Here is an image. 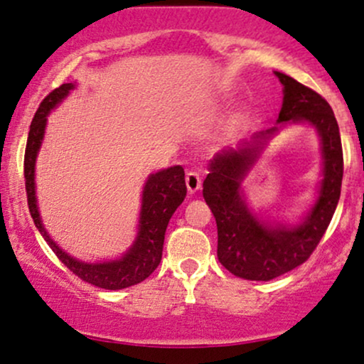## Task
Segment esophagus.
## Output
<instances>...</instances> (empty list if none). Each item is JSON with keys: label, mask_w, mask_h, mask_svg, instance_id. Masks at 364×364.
I'll return each mask as SVG.
<instances>
[{"label": "esophagus", "mask_w": 364, "mask_h": 364, "mask_svg": "<svg viewBox=\"0 0 364 364\" xmlns=\"http://www.w3.org/2000/svg\"><path fill=\"white\" fill-rule=\"evenodd\" d=\"M202 186V176L196 171H188L186 173V188L188 193H195V191L200 190Z\"/></svg>", "instance_id": "esophagus-1"}]
</instances>
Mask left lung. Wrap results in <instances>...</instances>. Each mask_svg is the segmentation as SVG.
Masks as SVG:
<instances>
[{
    "mask_svg": "<svg viewBox=\"0 0 364 364\" xmlns=\"http://www.w3.org/2000/svg\"><path fill=\"white\" fill-rule=\"evenodd\" d=\"M284 85L282 121H308L318 129L323 150V179L315 207L301 225L267 228L255 219L240 195L241 179L260 152L262 141L275 128L257 135L258 145L223 150L210 161L203 181V198L217 223V257L225 269L246 281H272L311 257L327 231L341 196L344 157L339 124L332 107L310 87L284 73H275Z\"/></svg>",
    "mask_w": 364,
    "mask_h": 364,
    "instance_id": "1",
    "label": "left lung"
}]
</instances>
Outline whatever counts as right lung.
<instances>
[{"label": "right lung", "instance_id": "add662e5", "mask_svg": "<svg viewBox=\"0 0 364 364\" xmlns=\"http://www.w3.org/2000/svg\"><path fill=\"white\" fill-rule=\"evenodd\" d=\"M73 89V83H63L61 87L49 92L41 102L34 119L31 123L28 132L27 147H25L23 157V176H25V191H27V203L31 210L32 219L41 235L51 246L61 263H65L70 272L80 277L82 281L92 284V286L102 287V289H124V287L135 286L149 277L162 258V246H164V235L168 228L171 215L181 205L186 196L185 185V171L181 166L159 171L149 178L147 185L144 188V198H141L140 212V231L135 245L124 255L121 260L107 263H82L73 260L65 252H61L48 232L44 231V225L41 223L39 212H37L36 191H34V164L37 150L41 147V141L44 136L46 116L48 112L61 102Z\"/></svg>", "mask_w": 364, "mask_h": 364}]
</instances>
